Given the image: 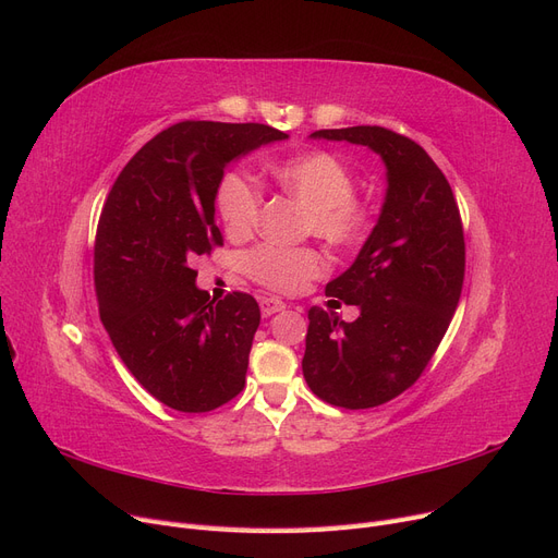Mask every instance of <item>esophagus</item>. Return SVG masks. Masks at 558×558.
Listing matches in <instances>:
<instances>
[{
	"instance_id": "obj_1",
	"label": "esophagus",
	"mask_w": 558,
	"mask_h": 558,
	"mask_svg": "<svg viewBox=\"0 0 558 558\" xmlns=\"http://www.w3.org/2000/svg\"><path fill=\"white\" fill-rule=\"evenodd\" d=\"M281 310H286V305L283 302L279 300V298H263L260 300V312H263V316H272V314H277V312H281Z\"/></svg>"
}]
</instances>
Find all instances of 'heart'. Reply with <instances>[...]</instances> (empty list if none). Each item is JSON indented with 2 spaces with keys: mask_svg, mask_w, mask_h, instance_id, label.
<instances>
[{
  "mask_svg": "<svg viewBox=\"0 0 558 558\" xmlns=\"http://www.w3.org/2000/svg\"><path fill=\"white\" fill-rule=\"evenodd\" d=\"M277 189L307 209V230L332 248L359 246L373 226V214L353 195L356 177L349 165L328 150H310L272 167ZM214 207L230 240H244L258 223L263 207L260 185L240 170L226 172L216 183ZM246 277L275 293L293 295L307 289L312 279L326 275L324 253L312 246L286 248L258 244L244 253Z\"/></svg>",
  "mask_w": 558,
  "mask_h": 558,
  "instance_id": "1",
  "label": "heart"
}]
</instances>
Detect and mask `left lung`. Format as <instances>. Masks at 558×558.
Instances as JSON below:
<instances>
[{
	"label": "left lung",
	"instance_id": "1",
	"mask_svg": "<svg viewBox=\"0 0 558 558\" xmlns=\"http://www.w3.org/2000/svg\"><path fill=\"white\" fill-rule=\"evenodd\" d=\"M363 144L386 162L379 221L344 275L326 286L330 310L312 307L302 373L335 408L367 410L421 377L459 305L465 277L461 211L447 177L414 140L379 125L316 130ZM344 301L362 314L347 325Z\"/></svg>",
	"mask_w": 558,
	"mask_h": 558
}]
</instances>
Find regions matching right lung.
<instances>
[{
  "instance_id": "obj_1",
  "label": "right lung",
  "mask_w": 558,
  "mask_h": 558,
  "mask_svg": "<svg viewBox=\"0 0 558 558\" xmlns=\"http://www.w3.org/2000/svg\"><path fill=\"white\" fill-rule=\"evenodd\" d=\"M286 137L260 123L181 121L144 144L109 191L95 238L99 318L167 408L211 412L244 388L258 302L242 291L209 300L193 263L223 246L214 191L226 165Z\"/></svg>"
}]
</instances>
